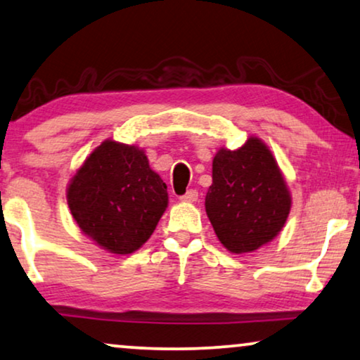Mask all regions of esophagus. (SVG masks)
<instances>
[{
  "label": "esophagus",
  "instance_id": "34e87169",
  "mask_svg": "<svg viewBox=\"0 0 360 360\" xmlns=\"http://www.w3.org/2000/svg\"><path fill=\"white\" fill-rule=\"evenodd\" d=\"M197 197H199V192H197L195 189H189V191L186 192L184 195H181L179 199H181L182 202H195Z\"/></svg>",
  "mask_w": 360,
  "mask_h": 360
}]
</instances>
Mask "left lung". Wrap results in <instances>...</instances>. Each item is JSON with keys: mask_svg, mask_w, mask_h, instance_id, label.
<instances>
[{"mask_svg": "<svg viewBox=\"0 0 360 360\" xmlns=\"http://www.w3.org/2000/svg\"><path fill=\"white\" fill-rule=\"evenodd\" d=\"M205 210L221 245L236 255L279 235L290 212V194L259 139L251 136L241 148H221L215 155Z\"/></svg>", "mask_w": 360, "mask_h": 360, "instance_id": "obj_1", "label": "left lung"}]
</instances>
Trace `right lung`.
<instances>
[{"instance_id":"1","label":"right lung","mask_w":360,"mask_h":360,"mask_svg":"<svg viewBox=\"0 0 360 360\" xmlns=\"http://www.w3.org/2000/svg\"><path fill=\"white\" fill-rule=\"evenodd\" d=\"M67 197L81 231L115 255L139 250L168 207L166 184L143 150L112 140L89 155Z\"/></svg>"}]
</instances>
